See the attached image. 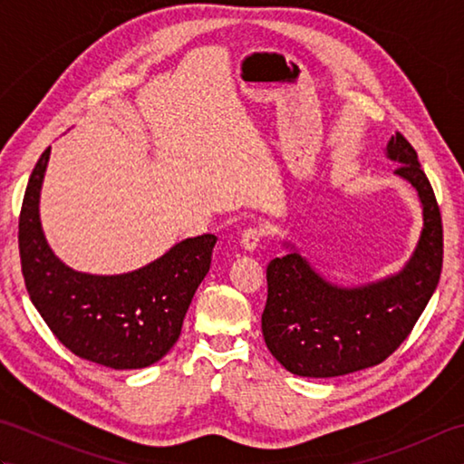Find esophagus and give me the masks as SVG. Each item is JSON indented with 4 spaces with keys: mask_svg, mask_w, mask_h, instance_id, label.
Here are the masks:
<instances>
[{
    "mask_svg": "<svg viewBox=\"0 0 464 464\" xmlns=\"http://www.w3.org/2000/svg\"><path fill=\"white\" fill-rule=\"evenodd\" d=\"M263 233H265L263 227H247L241 235V247L245 251H253L263 239Z\"/></svg>",
    "mask_w": 464,
    "mask_h": 464,
    "instance_id": "34e87169",
    "label": "esophagus"
}]
</instances>
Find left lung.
I'll return each instance as SVG.
<instances>
[{
  "label": "left lung",
  "mask_w": 464,
  "mask_h": 464,
  "mask_svg": "<svg viewBox=\"0 0 464 464\" xmlns=\"http://www.w3.org/2000/svg\"><path fill=\"white\" fill-rule=\"evenodd\" d=\"M387 157L422 205V231L405 267L361 287H341L291 243H285L287 255L267 265L263 337L273 357L299 377H341L382 362L409 337L439 285L442 221L435 191L401 133L389 140Z\"/></svg>",
  "instance_id": "8db88e82"
}]
</instances>
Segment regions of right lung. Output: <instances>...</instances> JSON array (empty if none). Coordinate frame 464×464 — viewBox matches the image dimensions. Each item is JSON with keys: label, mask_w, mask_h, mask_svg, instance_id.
Segmentation results:
<instances>
[{"label": "right lung", "mask_w": 464, "mask_h": 464, "mask_svg": "<svg viewBox=\"0 0 464 464\" xmlns=\"http://www.w3.org/2000/svg\"><path fill=\"white\" fill-rule=\"evenodd\" d=\"M49 153L52 147L35 163L19 213V257L29 299L77 357L117 371L150 367L179 339L193 295L209 273L217 237L205 233L185 239L131 273L73 271L55 257L39 221Z\"/></svg>", "instance_id": "add662e5"}]
</instances>
